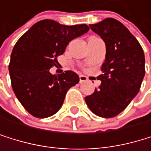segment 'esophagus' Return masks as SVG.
Listing matches in <instances>:
<instances>
[{
    "label": "esophagus",
    "instance_id": "1",
    "mask_svg": "<svg viewBox=\"0 0 151 151\" xmlns=\"http://www.w3.org/2000/svg\"><path fill=\"white\" fill-rule=\"evenodd\" d=\"M87 81H88V78L85 75H80V82H85Z\"/></svg>",
    "mask_w": 151,
    "mask_h": 151
}]
</instances>
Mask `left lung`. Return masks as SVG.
<instances>
[{
    "instance_id": "left-lung-1",
    "label": "left lung",
    "mask_w": 151,
    "mask_h": 151,
    "mask_svg": "<svg viewBox=\"0 0 151 151\" xmlns=\"http://www.w3.org/2000/svg\"><path fill=\"white\" fill-rule=\"evenodd\" d=\"M106 45L99 89L85 98L91 111L99 117L119 114L139 93L145 75L143 50L128 29L119 21L107 18L90 25Z\"/></svg>"
}]
</instances>
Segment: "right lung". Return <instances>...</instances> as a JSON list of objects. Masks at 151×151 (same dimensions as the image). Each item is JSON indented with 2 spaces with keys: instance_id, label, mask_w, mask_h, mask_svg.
<instances>
[{
  "instance_id": "obj_1",
  "label": "right lung",
  "mask_w": 151,
  "mask_h": 151,
  "mask_svg": "<svg viewBox=\"0 0 151 151\" xmlns=\"http://www.w3.org/2000/svg\"><path fill=\"white\" fill-rule=\"evenodd\" d=\"M86 24L67 26L52 20L36 22L16 42L9 65L12 90L26 111L36 118L54 115L63 104L68 90L80 78L67 70L52 75L50 69L56 66L71 40L88 32Z\"/></svg>"
}]
</instances>
